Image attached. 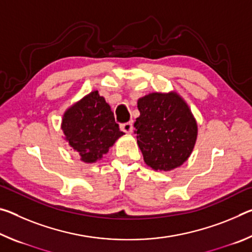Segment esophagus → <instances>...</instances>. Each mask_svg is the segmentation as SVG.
I'll use <instances>...</instances> for the list:
<instances>
[{
    "instance_id": "obj_1",
    "label": "esophagus",
    "mask_w": 252,
    "mask_h": 252,
    "mask_svg": "<svg viewBox=\"0 0 252 252\" xmlns=\"http://www.w3.org/2000/svg\"><path fill=\"white\" fill-rule=\"evenodd\" d=\"M120 129L126 133H131L132 130H133V125H132V122L122 123V125H120Z\"/></svg>"
}]
</instances>
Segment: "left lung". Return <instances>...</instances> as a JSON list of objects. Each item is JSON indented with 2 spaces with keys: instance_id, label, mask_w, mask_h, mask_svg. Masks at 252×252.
Masks as SVG:
<instances>
[{
  "instance_id": "obj_1",
  "label": "left lung",
  "mask_w": 252,
  "mask_h": 252,
  "mask_svg": "<svg viewBox=\"0 0 252 252\" xmlns=\"http://www.w3.org/2000/svg\"><path fill=\"white\" fill-rule=\"evenodd\" d=\"M134 122L138 146L147 165L170 171L183 164L198 135L197 121L177 92L149 93L138 100Z\"/></svg>"
}]
</instances>
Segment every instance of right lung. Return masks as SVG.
<instances>
[{"instance_id": "obj_1", "label": "right lung", "mask_w": 252, "mask_h": 252, "mask_svg": "<svg viewBox=\"0 0 252 252\" xmlns=\"http://www.w3.org/2000/svg\"><path fill=\"white\" fill-rule=\"evenodd\" d=\"M61 129L65 140L85 163L100 160L123 132L99 92L92 91L63 114Z\"/></svg>"}]
</instances>
